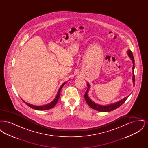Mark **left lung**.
<instances>
[{"label": "left lung", "instance_id": "8db88e82", "mask_svg": "<svg viewBox=\"0 0 148 148\" xmlns=\"http://www.w3.org/2000/svg\"><path fill=\"white\" fill-rule=\"evenodd\" d=\"M127 54L128 55V56L130 57V59L132 60V62H133V77H132V80H133V86H134L135 85V75H134V68H135V62H134V57L133 55L132 54V52L130 50H128L127 51ZM87 86H88V89L86 92H85L84 95L85 99L86 102L88 103V104L94 110H96L98 112H111L112 110H114L116 109H117L118 108H119V106H121L127 100V98L129 97V95H128L127 97H125L124 98L120 100L119 101L112 103V104H110L108 105H106V106H103V105H100L95 103V102H94L89 97L88 95V92L90 89V85L89 83H87Z\"/></svg>", "mask_w": 148, "mask_h": 148}]
</instances>
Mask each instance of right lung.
I'll list each match as a JSON object with an SVG mask.
<instances>
[{
	"label": "right lung",
	"mask_w": 148,
	"mask_h": 148,
	"mask_svg": "<svg viewBox=\"0 0 148 148\" xmlns=\"http://www.w3.org/2000/svg\"><path fill=\"white\" fill-rule=\"evenodd\" d=\"M66 83V82H64L63 84H62V85H61V86L59 88V90H58V93L56 94V98L54 99L51 102H50L49 104H46V105H44V106H34V105H32V104H29L28 103L25 102L24 100H23L22 99V100L25 103H26V104L27 106H29V107L35 109V110H48V109H50L52 108H53L54 106H56L58 101V99L60 97V91H61V89L63 87L64 85Z\"/></svg>",
	"instance_id": "obj_1"
}]
</instances>
